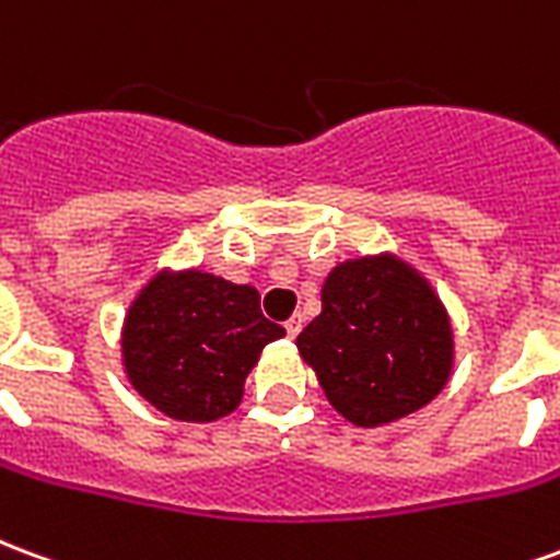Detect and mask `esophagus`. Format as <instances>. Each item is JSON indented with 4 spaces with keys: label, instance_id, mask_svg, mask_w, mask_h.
Instances as JSON below:
<instances>
[{
    "label": "esophagus",
    "instance_id": "obj_1",
    "mask_svg": "<svg viewBox=\"0 0 560 560\" xmlns=\"http://www.w3.org/2000/svg\"><path fill=\"white\" fill-rule=\"evenodd\" d=\"M284 329H288V336H291V339H296V336H300V329H303V317L293 315L291 320L284 324Z\"/></svg>",
    "mask_w": 560,
    "mask_h": 560
}]
</instances>
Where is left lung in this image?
Listing matches in <instances>:
<instances>
[{"label": "left lung", "instance_id": "8db88e82", "mask_svg": "<svg viewBox=\"0 0 560 560\" xmlns=\"http://www.w3.org/2000/svg\"><path fill=\"white\" fill-rule=\"evenodd\" d=\"M320 303L296 348L345 420L384 425L444 389L453 329L417 269L389 255L345 260L324 281Z\"/></svg>", "mask_w": 560, "mask_h": 560}]
</instances>
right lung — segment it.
<instances>
[{
    "mask_svg": "<svg viewBox=\"0 0 560 560\" xmlns=\"http://www.w3.org/2000/svg\"><path fill=\"white\" fill-rule=\"evenodd\" d=\"M281 336L255 288L200 269L161 272L128 308L122 365L152 408L212 422L236 411L257 357Z\"/></svg>",
    "mask_w": 560,
    "mask_h": 560,
    "instance_id": "add662e5",
    "label": "right lung"
}]
</instances>
